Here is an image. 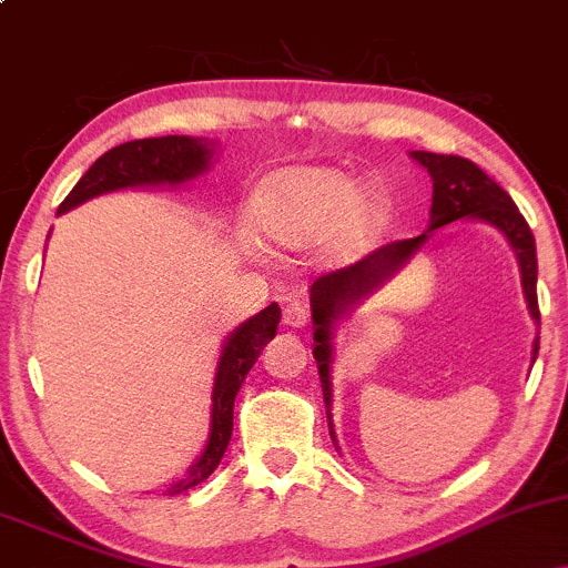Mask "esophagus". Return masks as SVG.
I'll return each mask as SVG.
<instances>
[{
	"instance_id": "obj_1",
	"label": "esophagus",
	"mask_w": 568,
	"mask_h": 568,
	"mask_svg": "<svg viewBox=\"0 0 568 568\" xmlns=\"http://www.w3.org/2000/svg\"><path fill=\"white\" fill-rule=\"evenodd\" d=\"M310 321V310H306L304 302H291L283 310V323L291 325V328H302Z\"/></svg>"
}]
</instances>
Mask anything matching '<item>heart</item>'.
<instances>
[{"instance_id":"1","label":"heart","mask_w":568,"mask_h":568,"mask_svg":"<svg viewBox=\"0 0 568 568\" xmlns=\"http://www.w3.org/2000/svg\"><path fill=\"white\" fill-rule=\"evenodd\" d=\"M251 219L258 234L283 247H306L331 234V251L352 258L384 232L389 202L336 168H293L256 186Z\"/></svg>"}]
</instances>
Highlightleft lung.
I'll use <instances>...</instances> for the list:
<instances>
[{
  "label": "left lung",
  "instance_id": "8db88e82",
  "mask_svg": "<svg viewBox=\"0 0 568 568\" xmlns=\"http://www.w3.org/2000/svg\"><path fill=\"white\" fill-rule=\"evenodd\" d=\"M410 158L419 160L433 175V207H429V230L452 224L456 219H484L497 226L510 240L518 253L520 280H524L526 302H529L531 317L539 323L537 304V245L534 234L520 216L518 205L510 194L501 189L497 181L488 179L478 165L456 154H433V152H410ZM427 234L410 240H395V243L379 245L357 258L355 264L342 266V270L325 272L312 283V325H315V347L312 355L317 361L323 382L325 406H331V328L338 317L347 312V306L368 296L376 285L400 270L403 262L425 243ZM539 352V336L534 342V357Z\"/></svg>",
  "mask_w": 568,
  "mask_h": 568
}]
</instances>
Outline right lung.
<instances>
[{
	"label": "right lung",
	"instance_id": "right-lung-1",
	"mask_svg": "<svg viewBox=\"0 0 568 568\" xmlns=\"http://www.w3.org/2000/svg\"><path fill=\"white\" fill-rule=\"evenodd\" d=\"M207 160H211V146L205 141L189 139V135H162V139L120 143V146L109 149L103 158H98L90 165V171L77 181L69 197L58 205V213H67L71 207L80 205V202L95 197V194L114 192V189L181 184V181H189L202 171H207ZM277 323L280 306L270 304L226 338L219 357L216 384H213L211 435H207L205 452L189 467L184 478L175 480L168 488L171 497L202 484L219 467L221 456H224L232 438L234 397L240 393V384L245 382V374L256 363V357L262 355L264 344L277 334Z\"/></svg>",
	"mask_w": 568,
	"mask_h": 568
}]
</instances>
